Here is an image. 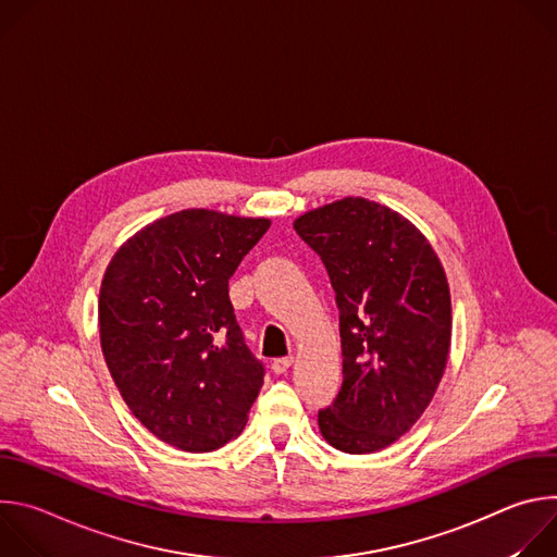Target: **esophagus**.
I'll list each match as a JSON object with an SVG mask.
<instances>
[{"label": "esophagus", "mask_w": 557, "mask_h": 557, "mask_svg": "<svg viewBox=\"0 0 557 557\" xmlns=\"http://www.w3.org/2000/svg\"><path fill=\"white\" fill-rule=\"evenodd\" d=\"M290 366H293V357H280V359H273V363H271L275 374H284Z\"/></svg>", "instance_id": "34e87169"}]
</instances>
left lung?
Returning a JSON list of instances; mask_svg holds the SVG:
<instances>
[{
    "label": "left lung",
    "mask_w": 557,
    "mask_h": 557,
    "mask_svg": "<svg viewBox=\"0 0 557 557\" xmlns=\"http://www.w3.org/2000/svg\"><path fill=\"white\" fill-rule=\"evenodd\" d=\"M322 258L339 308L344 383L320 410L322 436L346 454L399 441L443 379L451 339L449 284L428 237L401 213L342 198L293 222Z\"/></svg>",
    "instance_id": "1"
}]
</instances>
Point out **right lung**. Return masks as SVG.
<instances>
[{
	"label": "right lung",
	"mask_w": 557,
	"mask_h": 557,
	"mask_svg": "<svg viewBox=\"0 0 557 557\" xmlns=\"http://www.w3.org/2000/svg\"><path fill=\"white\" fill-rule=\"evenodd\" d=\"M267 218L185 209L140 228L110 260L99 333L132 414L163 443L213 451L240 434L264 383L228 299Z\"/></svg>",
	"instance_id": "add662e5"
}]
</instances>
